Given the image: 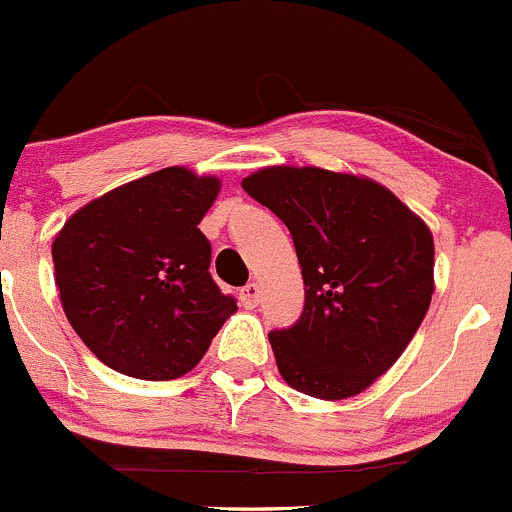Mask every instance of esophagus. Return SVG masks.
Returning <instances> with one entry per match:
<instances>
[{
  "mask_svg": "<svg viewBox=\"0 0 512 512\" xmlns=\"http://www.w3.org/2000/svg\"><path fill=\"white\" fill-rule=\"evenodd\" d=\"M239 298H241V305H244V308H249V310L256 308L258 298H261V288H258L256 283H249V286L241 288Z\"/></svg>",
  "mask_w": 512,
  "mask_h": 512,
  "instance_id": "34e87169",
  "label": "esophagus"
}]
</instances>
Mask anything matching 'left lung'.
Instances as JSON below:
<instances>
[{"instance_id":"1","label":"left lung","mask_w":512,"mask_h":512,"mask_svg":"<svg viewBox=\"0 0 512 512\" xmlns=\"http://www.w3.org/2000/svg\"><path fill=\"white\" fill-rule=\"evenodd\" d=\"M241 187L288 226L303 273V313L268 333L281 377L328 402L365 392L429 310V226L384 184L347 172L276 165Z\"/></svg>"}]
</instances>
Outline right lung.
<instances>
[{
	"mask_svg": "<svg viewBox=\"0 0 512 512\" xmlns=\"http://www.w3.org/2000/svg\"><path fill=\"white\" fill-rule=\"evenodd\" d=\"M219 189L217 177L165 167L88 202L56 234L63 313L110 370L182 377L236 310L209 273L212 244L197 229Z\"/></svg>",
	"mask_w": 512,
	"mask_h": 512,
	"instance_id": "obj_1",
	"label": "right lung"
}]
</instances>
